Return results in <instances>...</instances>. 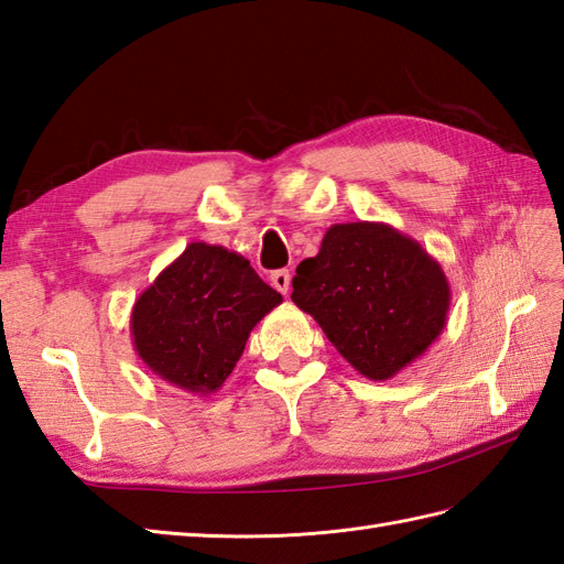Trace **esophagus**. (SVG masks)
I'll use <instances>...</instances> for the list:
<instances>
[{"mask_svg":"<svg viewBox=\"0 0 564 564\" xmlns=\"http://www.w3.org/2000/svg\"><path fill=\"white\" fill-rule=\"evenodd\" d=\"M271 285L276 288L281 295H288V291H291V271H288V269L273 271L271 273Z\"/></svg>","mask_w":564,"mask_h":564,"instance_id":"34e87169","label":"esophagus"}]
</instances>
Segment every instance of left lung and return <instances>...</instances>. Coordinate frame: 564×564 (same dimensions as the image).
I'll return each instance as SVG.
<instances>
[{
	"instance_id": "8db88e82",
	"label": "left lung",
	"mask_w": 564,
	"mask_h": 564,
	"mask_svg": "<svg viewBox=\"0 0 564 564\" xmlns=\"http://www.w3.org/2000/svg\"><path fill=\"white\" fill-rule=\"evenodd\" d=\"M293 302L371 381H388L443 334L451 285L414 238L379 221L330 226L300 262Z\"/></svg>"
}]
</instances>
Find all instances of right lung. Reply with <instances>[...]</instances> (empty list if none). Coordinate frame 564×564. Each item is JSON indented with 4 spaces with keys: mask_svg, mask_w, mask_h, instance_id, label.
<instances>
[{
    "mask_svg": "<svg viewBox=\"0 0 564 564\" xmlns=\"http://www.w3.org/2000/svg\"><path fill=\"white\" fill-rule=\"evenodd\" d=\"M281 302L242 254L191 242L135 300V352L169 386L212 395L234 371L250 330Z\"/></svg>",
    "mask_w": 564,
    "mask_h": 564,
    "instance_id": "add662e5",
    "label": "right lung"
}]
</instances>
